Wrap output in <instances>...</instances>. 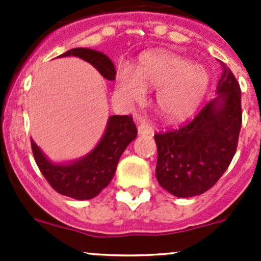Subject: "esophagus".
I'll return each mask as SVG.
<instances>
[{
	"instance_id": "esophagus-1",
	"label": "esophagus",
	"mask_w": 261,
	"mask_h": 261,
	"mask_svg": "<svg viewBox=\"0 0 261 261\" xmlns=\"http://www.w3.org/2000/svg\"><path fill=\"white\" fill-rule=\"evenodd\" d=\"M139 135H152L154 131H152V127L150 125H147L146 122H141L138 127Z\"/></svg>"
}]
</instances>
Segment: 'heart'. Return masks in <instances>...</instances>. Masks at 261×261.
<instances>
[{"label":"heart","instance_id":"b5f03b06","mask_svg":"<svg viewBox=\"0 0 261 261\" xmlns=\"http://www.w3.org/2000/svg\"><path fill=\"white\" fill-rule=\"evenodd\" d=\"M206 68L174 53L149 51L135 70L121 65L116 72V92L125 101L141 102L146 89H158V114L170 122L183 121L197 111L208 89Z\"/></svg>","mask_w":261,"mask_h":261}]
</instances>
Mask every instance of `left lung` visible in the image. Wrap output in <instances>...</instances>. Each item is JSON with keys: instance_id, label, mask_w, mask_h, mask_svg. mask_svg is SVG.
<instances>
[{"instance_id": "1", "label": "left lung", "mask_w": 261, "mask_h": 261, "mask_svg": "<svg viewBox=\"0 0 261 261\" xmlns=\"http://www.w3.org/2000/svg\"><path fill=\"white\" fill-rule=\"evenodd\" d=\"M222 65L216 98L189 123L155 134L156 179L179 198L198 196L222 177L236 152L243 121L241 89L235 75Z\"/></svg>"}]
</instances>
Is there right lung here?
I'll list each match as a JSON object with an SVG mask.
<instances>
[{
	"label": "right lung",
	"instance_id": "obj_1",
	"mask_svg": "<svg viewBox=\"0 0 261 261\" xmlns=\"http://www.w3.org/2000/svg\"><path fill=\"white\" fill-rule=\"evenodd\" d=\"M78 57L93 65L99 74L109 81L116 78L115 65L106 54L93 49L74 48L60 57ZM138 128L131 116H111L106 130L97 146L89 154L68 164H54L31 140L34 158L41 174L50 186L63 196L70 198H94L114 178L117 163L123 150L136 139Z\"/></svg>",
	"mask_w": 261,
	"mask_h": 261
}]
</instances>
